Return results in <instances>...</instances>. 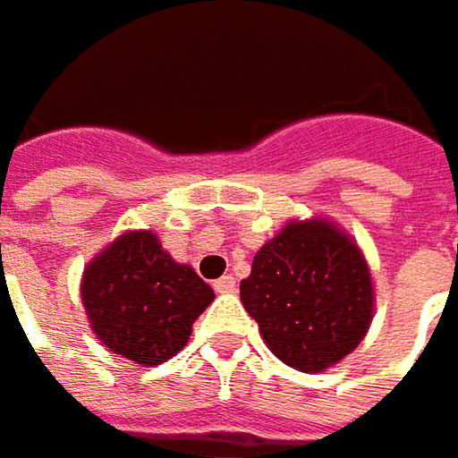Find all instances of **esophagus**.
<instances>
[{"label":"esophagus","mask_w":458,"mask_h":458,"mask_svg":"<svg viewBox=\"0 0 458 458\" xmlns=\"http://www.w3.org/2000/svg\"><path fill=\"white\" fill-rule=\"evenodd\" d=\"M214 291L216 293H237V280L232 275H224L214 283Z\"/></svg>","instance_id":"34e87169"}]
</instances>
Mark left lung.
Here are the masks:
<instances>
[{
    "mask_svg": "<svg viewBox=\"0 0 458 458\" xmlns=\"http://www.w3.org/2000/svg\"><path fill=\"white\" fill-rule=\"evenodd\" d=\"M242 303L275 357L324 372L367 336L375 288L357 242L326 219L291 221L252 259Z\"/></svg>",
    "mask_w": 458,
    "mask_h": 458,
    "instance_id": "8db88e82",
    "label": "left lung"
}]
</instances>
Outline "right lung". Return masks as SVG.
Returning a JSON list of instances; mask_svg holds the SVG:
<instances>
[{
  "instance_id": "obj_1",
  "label": "right lung",
  "mask_w": 458,
  "mask_h": 458,
  "mask_svg": "<svg viewBox=\"0 0 458 458\" xmlns=\"http://www.w3.org/2000/svg\"><path fill=\"white\" fill-rule=\"evenodd\" d=\"M81 301L97 339L134 364L175 357L214 301L193 267L175 262L152 232H124L83 270Z\"/></svg>"
}]
</instances>
